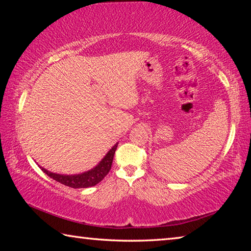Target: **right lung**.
<instances>
[{
    "label": "right lung",
    "mask_w": 251,
    "mask_h": 251,
    "mask_svg": "<svg viewBox=\"0 0 251 251\" xmlns=\"http://www.w3.org/2000/svg\"><path fill=\"white\" fill-rule=\"evenodd\" d=\"M118 143H116L110 150L107 151V154L104 156V158L101 159L95 167L87 172H84L82 174H75V175H64V174H56L52 173L45 169L43 167H40L46 175L49 177L53 178L54 180H56L61 184L72 187V188H87V187H92L99 184L100 181L103 180V178L107 175L108 172L110 171L113 164V158L115 155V151L117 148Z\"/></svg>",
    "instance_id": "1"
}]
</instances>
